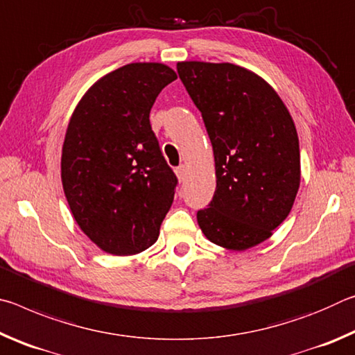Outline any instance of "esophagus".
<instances>
[{"instance_id":"34e87169","label":"esophagus","mask_w":355,"mask_h":355,"mask_svg":"<svg viewBox=\"0 0 355 355\" xmlns=\"http://www.w3.org/2000/svg\"><path fill=\"white\" fill-rule=\"evenodd\" d=\"M175 173H177V177H178L180 182H184L186 177H188V167H186L184 164L178 166V167H177V171H175Z\"/></svg>"}]
</instances>
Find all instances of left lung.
<instances>
[{
  "label": "left lung",
  "instance_id": "left-lung-1",
  "mask_svg": "<svg viewBox=\"0 0 355 355\" xmlns=\"http://www.w3.org/2000/svg\"><path fill=\"white\" fill-rule=\"evenodd\" d=\"M177 71L214 153L216 191L197 222L220 248H254L272 235L296 199L300 153L293 119L277 92L239 65L186 61Z\"/></svg>",
  "mask_w": 355,
  "mask_h": 355
}]
</instances>
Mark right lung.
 Listing matches in <instances>:
<instances>
[{
    "label": "right lung",
    "instance_id": "add662e5",
    "mask_svg": "<svg viewBox=\"0 0 355 355\" xmlns=\"http://www.w3.org/2000/svg\"><path fill=\"white\" fill-rule=\"evenodd\" d=\"M177 80L158 62L123 65L94 84L71 114L61 178L75 220L112 255H135L159 236L178 180L150 125L158 94Z\"/></svg>",
    "mask_w": 355,
    "mask_h": 355
}]
</instances>
